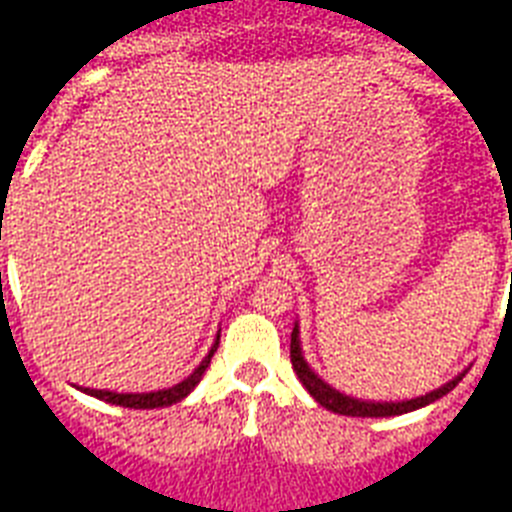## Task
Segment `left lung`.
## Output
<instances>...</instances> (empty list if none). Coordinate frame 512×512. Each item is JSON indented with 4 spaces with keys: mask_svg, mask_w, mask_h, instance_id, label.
Here are the masks:
<instances>
[{
    "mask_svg": "<svg viewBox=\"0 0 512 512\" xmlns=\"http://www.w3.org/2000/svg\"><path fill=\"white\" fill-rule=\"evenodd\" d=\"M292 365L297 371V378L302 381L307 392L313 394V400L318 405H323L331 413L339 415H352V418H392V415L402 413H413L418 407H426L431 402H436L439 397H444L447 392H452L458 381H463L465 373L455 376L452 381H447L444 386L434 389V392L423 394V397H415V400H402V402H373V400H357V397H350V394H342L339 389H334L331 384H326L318 373L307 365L305 355H302V347H299V326L294 323L292 331Z\"/></svg>",
    "mask_w": 512,
    "mask_h": 512,
    "instance_id": "1",
    "label": "left lung"
}]
</instances>
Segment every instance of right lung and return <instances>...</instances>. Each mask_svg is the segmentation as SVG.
<instances>
[{"instance_id": "right-lung-1", "label": "right lung", "mask_w": 512, "mask_h": 512, "mask_svg": "<svg viewBox=\"0 0 512 512\" xmlns=\"http://www.w3.org/2000/svg\"><path fill=\"white\" fill-rule=\"evenodd\" d=\"M218 344H220V334L215 336L213 347H210V352L205 355V360L191 371V376H186L181 384L170 386V389H157V392H141V394H118V392H107V389H81V392L91 394V397H97V400L110 402V405L134 407V410H155V407L176 405V402H181L184 397H189V394L194 392V386L202 381L207 365H210L215 350H218Z\"/></svg>"}]
</instances>
